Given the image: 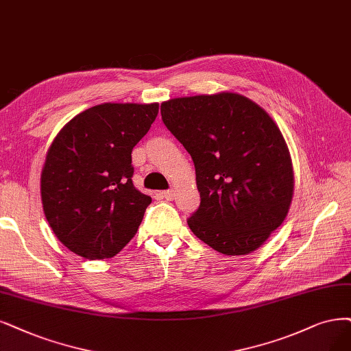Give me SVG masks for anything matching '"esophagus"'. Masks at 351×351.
Returning <instances> with one entry per match:
<instances>
[{
	"label": "esophagus",
	"mask_w": 351,
	"mask_h": 351,
	"mask_svg": "<svg viewBox=\"0 0 351 351\" xmlns=\"http://www.w3.org/2000/svg\"><path fill=\"white\" fill-rule=\"evenodd\" d=\"M162 197L167 201H172L175 198V191L173 189H167V191H163L162 192Z\"/></svg>",
	"instance_id": "obj_1"
}]
</instances>
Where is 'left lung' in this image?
<instances>
[{
  "instance_id": "1",
  "label": "left lung",
  "mask_w": 351,
  "mask_h": 351,
  "mask_svg": "<svg viewBox=\"0 0 351 351\" xmlns=\"http://www.w3.org/2000/svg\"><path fill=\"white\" fill-rule=\"evenodd\" d=\"M160 114L195 165L201 204L188 218L193 234L227 256L261 247L293 195L291 154L275 121L232 93L169 99Z\"/></svg>"
}]
</instances>
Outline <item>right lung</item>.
I'll use <instances>...</instances> for the list:
<instances>
[{
	"instance_id": "1",
	"label": "right lung",
	"mask_w": 351,
	"mask_h": 351,
	"mask_svg": "<svg viewBox=\"0 0 351 351\" xmlns=\"http://www.w3.org/2000/svg\"><path fill=\"white\" fill-rule=\"evenodd\" d=\"M159 104H101L64 125L47 152L42 202L49 226L75 254L99 261L134 237L152 198L133 184L132 152Z\"/></svg>"
}]
</instances>
